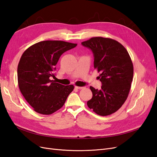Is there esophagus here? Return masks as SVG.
<instances>
[{
  "label": "esophagus",
  "mask_w": 157,
  "mask_h": 157,
  "mask_svg": "<svg viewBox=\"0 0 157 157\" xmlns=\"http://www.w3.org/2000/svg\"><path fill=\"white\" fill-rule=\"evenodd\" d=\"M75 88L76 89H78V90H82L83 88H84V87H82V86H75Z\"/></svg>",
  "instance_id": "34e87169"
}]
</instances>
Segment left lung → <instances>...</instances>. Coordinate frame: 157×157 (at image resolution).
I'll list each match as a JSON object with an SVG mask.
<instances>
[{"label":"left lung","instance_id":"8db88e82","mask_svg":"<svg viewBox=\"0 0 157 157\" xmlns=\"http://www.w3.org/2000/svg\"><path fill=\"white\" fill-rule=\"evenodd\" d=\"M93 52L94 69L100 73V90L90 86L92 98L87 105L100 116L118 111L124 104L131 88L134 67L126 49L118 41L109 38L92 37L82 42Z\"/></svg>","mask_w":157,"mask_h":157}]
</instances>
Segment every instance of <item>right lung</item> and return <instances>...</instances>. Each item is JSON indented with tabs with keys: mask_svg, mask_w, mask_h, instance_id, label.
I'll return each mask as SVG.
<instances>
[{
	"mask_svg": "<svg viewBox=\"0 0 157 157\" xmlns=\"http://www.w3.org/2000/svg\"><path fill=\"white\" fill-rule=\"evenodd\" d=\"M77 45L61 40H44L23 52L17 66L18 86L36 113L51 115L59 110L73 90V85L64 86L51 77H55V66L60 56Z\"/></svg>",
	"mask_w": 157,
	"mask_h": 157,
	"instance_id": "1",
	"label": "right lung"
}]
</instances>
